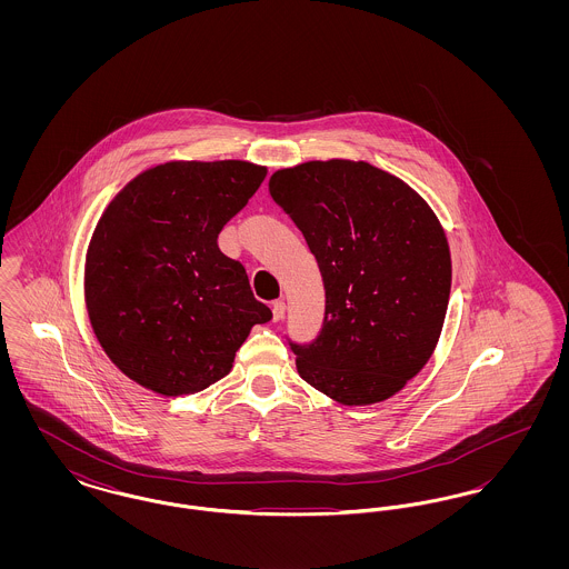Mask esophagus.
<instances>
[{"instance_id": "1", "label": "esophagus", "mask_w": 569, "mask_h": 569, "mask_svg": "<svg viewBox=\"0 0 569 569\" xmlns=\"http://www.w3.org/2000/svg\"><path fill=\"white\" fill-rule=\"evenodd\" d=\"M283 316H286V302L283 300H274L272 302V320L279 322V320H283Z\"/></svg>"}]
</instances>
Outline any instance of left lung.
Masks as SVG:
<instances>
[{
	"label": "left lung",
	"mask_w": 569,
	"mask_h": 569,
	"mask_svg": "<svg viewBox=\"0 0 569 569\" xmlns=\"http://www.w3.org/2000/svg\"><path fill=\"white\" fill-rule=\"evenodd\" d=\"M272 200L325 279L320 335L295 343L298 376L343 406L392 397L431 358L452 283L446 234L401 179L367 162L277 170Z\"/></svg>",
	"instance_id": "8db88e82"
}]
</instances>
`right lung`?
Wrapping results in <instances>:
<instances>
[{
    "instance_id": "1",
    "label": "right lung",
    "mask_w": 569,
    "mask_h": 569,
    "mask_svg": "<svg viewBox=\"0 0 569 569\" xmlns=\"http://www.w3.org/2000/svg\"><path fill=\"white\" fill-rule=\"evenodd\" d=\"M264 177L239 160L162 163L110 202L87 251L84 298L128 378L166 397L200 392L230 373L251 326L271 320L243 264L217 247Z\"/></svg>"
}]
</instances>
